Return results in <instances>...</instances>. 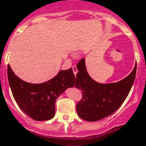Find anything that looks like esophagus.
<instances>
[{"instance_id": "esophagus-1", "label": "esophagus", "mask_w": 146, "mask_h": 146, "mask_svg": "<svg viewBox=\"0 0 146 146\" xmlns=\"http://www.w3.org/2000/svg\"><path fill=\"white\" fill-rule=\"evenodd\" d=\"M72 69H73V73H74V75H76V73H77V68H76V66H73V67H72Z\"/></svg>"}]
</instances>
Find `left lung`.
Segmentation results:
<instances>
[{"label":"left lung","instance_id":"8db88e82","mask_svg":"<svg viewBox=\"0 0 146 146\" xmlns=\"http://www.w3.org/2000/svg\"><path fill=\"white\" fill-rule=\"evenodd\" d=\"M76 68L75 87L83 91L81 100L76 105L77 114L85 121H97L113 114L125 101L135 79L137 64L128 76L111 84H100L93 80L87 73L84 58Z\"/></svg>","mask_w":146,"mask_h":146}]
</instances>
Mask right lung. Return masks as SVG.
Segmentation results:
<instances>
[{"mask_svg": "<svg viewBox=\"0 0 146 146\" xmlns=\"http://www.w3.org/2000/svg\"><path fill=\"white\" fill-rule=\"evenodd\" d=\"M7 78L13 97L19 108L35 121H47L56 114V100L66 90L76 84L72 68L60 70L56 76L42 84H30L16 76L10 66Z\"/></svg>", "mask_w": 146, "mask_h": 146, "instance_id": "right-lung-1", "label": "right lung"}]
</instances>
